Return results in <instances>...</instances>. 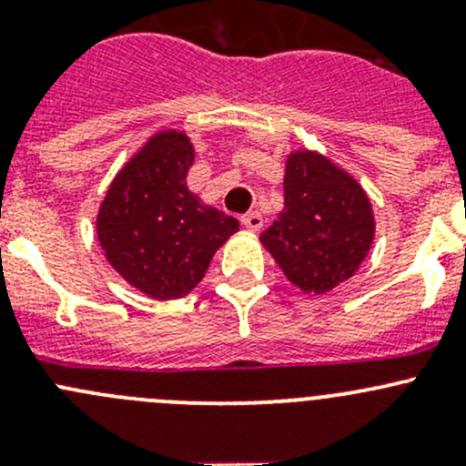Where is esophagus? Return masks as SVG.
<instances>
[{"instance_id":"obj_1","label":"esophagus","mask_w":466,"mask_h":466,"mask_svg":"<svg viewBox=\"0 0 466 466\" xmlns=\"http://www.w3.org/2000/svg\"><path fill=\"white\" fill-rule=\"evenodd\" d=\"M241 223H243V228H248L250 232H259V229L263 228V218H261L259 211H248V214H243Z\"/></svg>"}]
</instances>
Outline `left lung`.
<instances>
[{"label":"left lung","instance_id":"left-lung-1","mask_svg":"<svg viewBox=\"0 0 466 466\" xmlns=\"http://www.w3.org/2000/svg\"><path fill=\"white\" fill-rule=\"evenodd\" d=\"M372 238V205L359 182L322 155H290L284 211L261 234L284 275L307 293H327L359 270Z\"/></svg>","mask_w":466,"mask_h":466}]
</instances>
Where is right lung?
I'll return each mask as SVG.
<instances>
[{"instance_id": "add662e5", "label": "right lung", "mask_w": 466, "mask_h": 466, "mask_svg": "<svg viewBox=\"0 0 466 466\" xmlns=\"http://www.w3.org/2000/svg\"><path fill=\"white\" fill-rule=\"evenodd\" d=\"M194 146L159 133L121 168L96 218L98 243L126 281L155 299H176L205 277L238 220L203 205L187 187Z\"/></svg>"}]
</instances>
